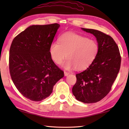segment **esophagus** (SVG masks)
<instances>
[{"label":"esophagus","instance_id":"1","mask_svg":"<svg viewBox=\"0 0 129 129\" xmlns=\"http://www.w3.org/2000/svg\"><path fill=\"white\" fill-rule=\"evenodd\" d=\"M69 74V73H68V72H64V75H65V76H68V75Z\"/></svg>","mask_w":129,"mask_h":129}]
</instances>
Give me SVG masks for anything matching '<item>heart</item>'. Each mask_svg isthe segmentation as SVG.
<instances>
[{
	"label": "heart",
	"mask_w": 129,
	"mask_h": 129,
	"mask_svg": "<svg viewBox=\"0 0 129 129\" xmlns=\"http://www.w3.org/2000/svg\"><path fill=\"white\" fill-rule=\"evenodd\" d=\"M99 50L96 41L80 34L67 33L59 38V42L52 43L49 47L51 59L56 64H63L66 69L84 70L94 62Z\"/></svg>",
	"instance_id": "obj_1"
}]
</instances>
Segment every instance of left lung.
Segmentation results:
<instances>
[{"label": "left lung", "mask_w": 129, "mask_h": 129, "mask_svg": "<svg viewBox=\"0 0 129 129\" xmlns=\"http://www.w3.org/2000/svg\"><path fill=\"white\" fill-rule=\"evenodd\" d=\"M82 29L96 37L99 50L94 62L76 74L72 91L78 100L90 104L102 100L110 92L120 70L121 59L118 46L110 35L97 30Z\"/></svg>", "instance_id": "left-lung-1"}]
</instances>
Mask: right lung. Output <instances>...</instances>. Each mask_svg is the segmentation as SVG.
Returning <instances> with one entry per match:
<instances>
[{"instance_id":"obj_1","label":"right lung","mask_w":129,"mask_h":129,"mask_svg":"<svg viewBox=\"0 0 129 129\" xmlns=\"http://www.w3.org/2000/svg\"><path fill=\"white\" fill-rule=\"evenodd\" d=\"M59 24L31 25L16 36L11 44L9 67L18 91L34 101L48 97L64 73L49 54Z\"/></svg>"}]
</instances>
